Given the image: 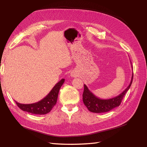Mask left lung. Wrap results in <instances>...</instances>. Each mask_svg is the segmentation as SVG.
<instances>
[{
  "label": "left lung",
  "instance_id": "1",
  "mask_svg": "<svg viewBox=\"0 0 147 147\" xmlns=\"http://www.w3.org/2000/svg\"><path fill=\"white\" fill-rule=\"evenodd\" d=\"M133 69V67H132ZM133 73L132 74L131 80L129 86L122 92L121 94L115 97L109 99H102L98 98L90 91L86 85H84V91L83 93V101L84 104L88 110L95 113H102L111 111L115 107H119L122 102L124 96L128 91L133 82Z\"/></svg>",
  "mask_w": 147,
  "mask_h": 147
}]
</instances>
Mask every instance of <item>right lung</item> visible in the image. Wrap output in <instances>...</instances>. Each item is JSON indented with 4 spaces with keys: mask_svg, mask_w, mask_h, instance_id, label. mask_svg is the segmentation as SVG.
I'll return each mask as SVG.
<instances>
[{
    "mask_svg": "<svg viewBox=\"0 0 147 147\" xmlns=\"http://www.w3.org/2000/svg\"><path fill=\"white\" fill-rule=\"evenodd\" d=\"M64 81V79H62L59 81L53 87V88L49 92V94L45 98H43L38 102L30 104H23L15 101L16 104L22 111L30 112V113L38 115L47 114L56 104L59 90H60L62 85H63Z\"/></svg>",
    "mask_w": 147,
    "mask_h": 147,
    "instance_id": "right-lung-1",
    "label": "right lung"
}]
</instances>
